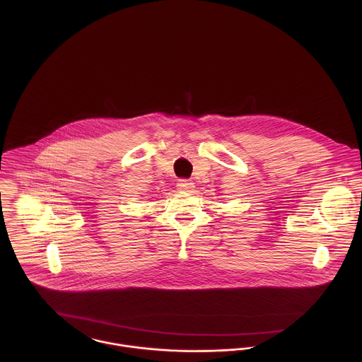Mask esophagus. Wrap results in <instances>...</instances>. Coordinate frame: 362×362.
<instances>
[{
    "label": "esophagus",
    "mask_w": 362,
    "mask_h": 362,
    "mask_svg": "<svg viewBox=\"0 0 362 362\" xmlns=\"http://www.w3.org/2000/svg\"><path fill=\"white\" fill-rule=\"evenodd\" d=\"M177 187H178L180 191H185V192H189V191H192L195 188L194 182L188 181V180H178Z\"/></svg>",
    "instance_id": "34e87169"
}]
</instances>
